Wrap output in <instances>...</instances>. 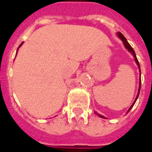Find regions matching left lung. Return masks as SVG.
<instances>
[{
	"label": "left lung",
	"instance_id": "8db88e82",
	"mask_svg": "<svg viewBox=\"0 0 152 152\" xmlns=\"http://www.w3.org/2000/svg\"><path fill=\"white\" fill-rule=\"evenodd\" d=\"M116 34H117V36H118L119 38L121 39V40H122V42H123V43H124V47H125V48H126L127 50H129V52L131 53L132 55H133L134 58H135V62H136V64H137V66H138L139 70H140V82H139L138 93H137V95H136V99H135V101H134V102H133V103H132V104L131 106H130V108H129V110L127 111V113H129V112L130 111V110H131L132 108L133 107V105H134V104H135V103H136V100H137V98H138V97H139V94H140V87H141V78H140V77H141V71H140V63H139L138 59H137V58H136V53H135V51H134L133 48H132L131 45L129 44V42H128V41H127L126 39H125V37H124V36H123V35H122V34L121 33V32H117V33H116ZM95 113L97 114V116H100L101 118L106 119V118H105V116H102V115H100V114L97 113L96 112H95Z\"/></svg>",
	"mask_w": 152,
	"mask_h": 152
}]
</instances>
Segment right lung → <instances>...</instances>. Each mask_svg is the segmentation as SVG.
Listing matches in <instances>:
<instances>
[{
	"label": "right lung",
	"instance_id": "add662e5",
	"mask_svg": "<svg viewBox=\"0 0 152 152\" xmlns=\"http://www.w3.org/2000/svg\"><path fill=\"white\" fill-rule=\"evenodd\" d=\"M23 43H20V45L19 46V48H18V49H19V48H20V46H21V45H22V44H23ZM18 49H17V50H16V54H17V51H18Z\"/></svg>",
	"mask_w": 152,
	"mask_h": 152
}]
</instances>
